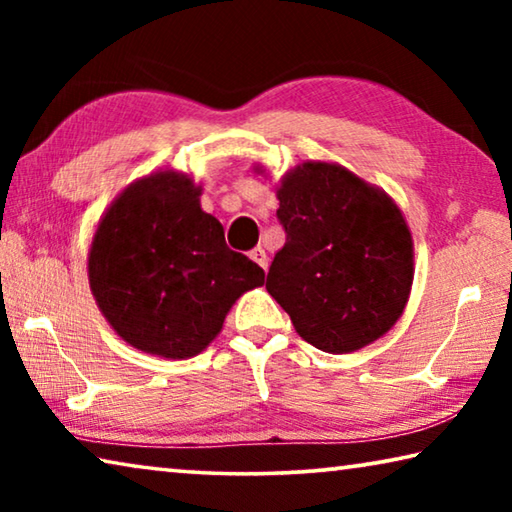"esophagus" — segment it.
I'll list each match as a JSON object with an SVG mask.
<instances>
[{"mask_svg":"<svg viewBox=\"0 0 512 512\" xmlns=\"http://www.w3.org/2000/svg\"><path fill=\"white\" fill-rule=\"evenodd\" d=\"M250 259H253L255 264L262 266L264 271H266V268H268V257H266V250H264L262 246H257V248L250 250Z\"/></svg>","mask_w":512,"mask_h":512,"instance_id":"1","label":"esophagus"}]
</instances>
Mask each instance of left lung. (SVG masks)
<instances>
[{"mask_svg":"<svg viewBox=\"0 0 512 512\" xmlns=\"http://www.w3.org/2000/svg\"><path fill=\"white\" fill-rule=\"evenodd\" d=\"M287 241L266 291L314 348L354 352L402 316L413 282V241L391 198L339 164L305 162L277 189Z\"/></svg>","mask_w":512,"mask_h":512,"instance_id":"8db88e82","label":"left lung"}]
</instances>
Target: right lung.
<instances>
[{"mask_svg": "<svg viewBox=\"0 0 512 512\" xmlns=\"http://www.w3.org/2000/svg\"><path fill=\"white\" fill-rule=\"evenodd\" d=\"M198 196L201 187L176 171L137 180L108 207L88 257L90 289L112 329L164 359L203 352L241 293L264 284Z\"/></svg>", "mask_w": 512, "mask_h": 512, "instance_id": "obj_1", "label": "right lung"}]
</instances>
